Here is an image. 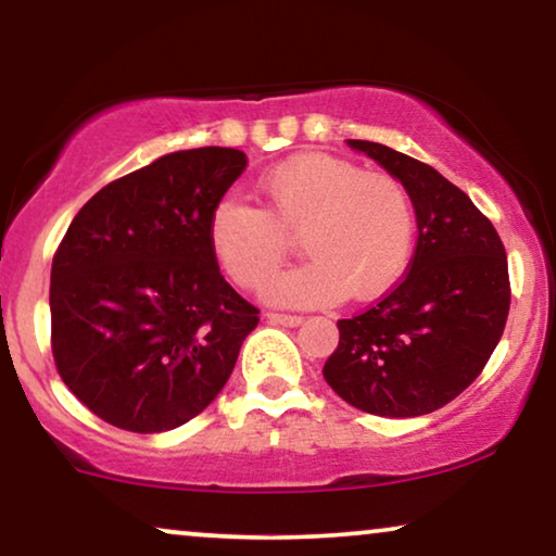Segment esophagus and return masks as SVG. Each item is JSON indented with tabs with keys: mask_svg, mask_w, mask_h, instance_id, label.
<instances>
[{
	"mask_svg": "<svg viewBox=\"0 0 556 556\" xmlns=\"http://www.w3.org/2000/svg\"><path fill=\"white\" fill-rule=\"evenodd\" d=\"M266 323L271 325H285V328H298L302 323L300 315H282V313H269L266 315Z\"/></svg>",
	"mask_w": 556,
	"mask_h": 556,
	"instance_id": "obj_1",
	"label": "esophagus"
}]
</instances>
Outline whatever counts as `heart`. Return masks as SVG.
I'll use <instances>...</instances> for the list:
<instances>
[{
  "instance_id": "1",
  "label": "heart",
  "mask_w": 556,
  "mask_h": 556,
  "mask_svg": "<svg viewBox=\"0 0 556 556\" xmlns=\"http://www.w3.org/2000/svg\"><path fill=\"white\" fill-rule=\"evenodd\" d=\"M258 192L264 208L224 198L208 218L213 254L236 285H269L298 236L309 262L266 290L277 305L313 307L345 294L374 300L402 279L414 208L394 175L366 173L330 154H298L264 173Z\"/></svg>"
}]
</instances>
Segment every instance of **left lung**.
<instances>
[{
    "instance_id": "left-lung-1",
    "label": "left lung",
    "mask_w": 556,
    "mask_h": 556,
    "mask_svg": "<svg viewBox=\"0 0 556 556\" xmlns=\"http://www.w3.org/2000/svg\"><path fill=\"white\" fill-rule=\"evenodd\" d=\"M348 147L394 175L417 216L406 277L371 309L338 320L325 361L330 389L379 417H421L463 394L506 328L510 285L501 236L465 192L425 162L387 144Z\"/></svg>"
}]
</instances>
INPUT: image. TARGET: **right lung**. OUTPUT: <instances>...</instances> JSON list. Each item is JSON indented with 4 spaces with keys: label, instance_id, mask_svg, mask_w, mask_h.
Segmentation results:
<instances>
[{
    "label": "right lung",
    "instance_id": "right-lung-1",
    "mask_svg": "<svg viewBox=\"0 0 556 556\" xmlns=\"http://www.w3.org/2000/svg\"><path fill=\"white\" fill-rule=\"evenodd\" d=\"M243 167L231 147L169 152L96 192L58 247V374L109 425L167 432L226 387L258 309L220 274L208 218Z\"/></svg>",
    "mask_w": 556,
    "mask_h": 556
}]
</instances>
